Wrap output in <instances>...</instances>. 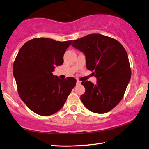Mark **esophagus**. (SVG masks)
Segmentation results:
<instances>
[{
  "label": "esophagus",
  "mask_w": 149,
  "mask_h": 149,
  "mask_svg": "<svg viewBox=\"0 0 149 149\" xmlns=\"http://www.w3.org/2000/svg\"><path fill=\"white\" fill-rule=\"evenodd\" d=\"M76 84H77V85H80V84H81V81H79V80H77Z\"/></svg>",
  "instance_id": "34e87169"
}]
</instances>
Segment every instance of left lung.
I'll use <instances>...</instances> for the list:
<instances>
[{
	"mask_svg": "<svg viewBox=\"0 0 149 149\" xmlns=\"http://www.w3.org/2000/svg\"><path fill=\"white\" fill-rule=\"evenodd\" d=\"M72 45L85 55L86 68L94 71L96 84L82 81L86 92L80 98L89 110L97 114L109 112L123 98L131 77L127 53L116 39L90 34Z\"/></svg>",
	"mask_w": 149,
	"mask_h": 149,
	"instance_id": "1",
	"label": "left lung"
}]
</instances>
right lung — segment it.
<instances>
[{"mask_svg": "<svg viewBox=\"0 0 149 149\" xmlns=\"http://www.w3.org/2000/svg\"><path fill=\"white\" fill-rule=\"evenodd\" d=\"M72 41L49 38L30 40L20 49L13 64L18 92L26 106L41 116L55 114L63 107L76 79H61L52 72L63 63V55Z\"/></svg>", "mask_w": 149, "mask_h": 149, "instance_id": "1", "label": "right lung"}]
</instances>
